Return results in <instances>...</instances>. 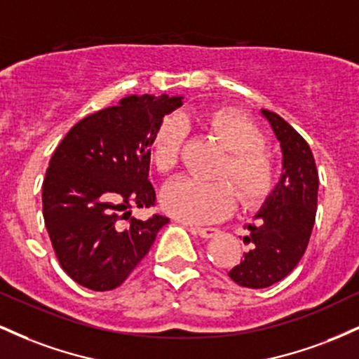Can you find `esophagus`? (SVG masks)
I'll return each instance as SVG.
<instances>
[{"mask_svg": "<svg viewBox=\"0 0 359 359\" xmlns=\"http://www.w3.org/2000/svg\"><path fill=\"white\" fill-rule=\"evenodd\" d=\"M191 231L197 233L201 238H212L219 233V229L211 228V226H208V228L205 226H191Z\"/></svg>", "mask_w": 359, "mask_h": 359, "instance_id": "34e87169", "label": "esophagus"}]
</instances>
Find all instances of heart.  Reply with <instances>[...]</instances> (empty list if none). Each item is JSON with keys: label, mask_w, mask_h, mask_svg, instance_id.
Wrapping results in <instances>:
<instances>
[{"label": "heart", "mask_w": 359, "mask_h": 359, "mask_svg": "<svg viewBox=\"0 0 359 359\" xmlns=\"http://www.w3.org/2000/svg\"><path fill=\"white\" fill-rule=\"evenodd\" d=\"M191 121L187 114L182 118L168 116L156 128L151 138V160L160 174H170L180 158L185 137L184 123ZM224 150L217 177L231 179L241 203L255 204L270 192L273 184V162L263 148V137L248 118L238 111L221 108L196 116ZM236 192L226 180L201 182L196 179H179L168 184L162 194L165 212L184 222H211L231 212L236 203Z\"/></svg>", "instance_id": "obj_1"}]
</instances>
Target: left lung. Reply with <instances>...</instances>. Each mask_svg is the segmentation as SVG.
Masks as SVG:
<instances>
[{
	"mask_svg": "<svg viewBox=\"0 0 359 359\" xmlns=\"http://www.w3.org/2000/svg\"><path fill=\"white\" fill-rule=\"evenodd\" d=\"M283 155V172L243 238L250 250L229 277L238 285L265 288L285 278L306 253L314 228L319 174L311 147L277 113L262 109Z\"/></svg>",
	"mask_w": 359,
	"mask_h": 359,
	"instance_id": "left-lung-1",
	"label": "left lung"
}]
</instances>
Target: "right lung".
<instances>
[{
    "label": "right lung",
    "mask_w": 359,
    "mask_h": 359,
    "mask_svg": "<svg viewBox=\"0 0 359 359\" xmlns=\"http://www.w3.org/2000/svg\"><path fill=\"white\" fill-rule=\"evenodd\" d=\"M182 96H128L71 128L42 185L45 228L65 273L96 292L113 290L142 262L168 217L142 221L130 208L155 205L150 147Z\"/></svg>",
    "instance_id": "right-lung-1"
}]
</instances>
